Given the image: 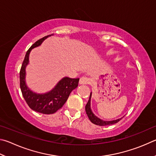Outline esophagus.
<instances>
[{"label": "esophagus", "instance_id": "34e87169", "mask_svg": "<svg viewBox=\"0 0 156 156\" xmlns=\"http://www.w3.org/2000/svg\"><path fill=\"white\" fill-rule=\"evenodd\" d=\"M91 82V80L90 78L86 77V76H82L80 80V84L81 85H86V84H89Z\"/></svg>", "mask_w": 156, "mask_h": 156}]
</instances>
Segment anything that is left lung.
Masks as SVG:
<instances>
[{
  "mask_svg": "<svg viewBox=\"0 0 156 156\" xmlns=\"http://www.w3.org/2000/svg\"><path fill=\"white\" fill-rule=\"evenodd\" d=\"M92 97V92H90V98L88 103L86 105L85 110L86 112L87 115H88V118L92 123H94L97 125H99V126H106V125H110L115 124L116 122H118L120 120H121L122 117L116 120H112V121H103V120L99 119V117H97L95 114L92 112L90 108V101Z\"/></svg>",
  "mask_w": 156,
  "mask_h": 156,
  "instance_id": "left-lung-1",
  "label": "left lung"
}]
</instances>
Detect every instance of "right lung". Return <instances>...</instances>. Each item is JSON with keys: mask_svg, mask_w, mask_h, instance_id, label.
I'll list each match as a JSON object with an SVG mask.
<instances>
[{"mask_svg": "<svg viewBox=\"0 0 156 156\" xmlns=\"http://www.w3.org/2000/svg\"><path fill=\"white\" fill-rule=\"evenodd\" d=\"M53 35H47L37 40L27 51L20 71V86L24 100L31 110L39 113L53 114L61 108L66 101L74 89L78 86L80 79L63 77L54 88L45 93H37L31 90L26 83V67L29 63V54L33 48L40 46L46 38Z\"/></svg>", "mask_w": 156, "mask_h": 156, "instance_id": "right-lung-1", "label": "right lung"}]
</instances>
